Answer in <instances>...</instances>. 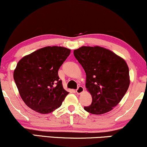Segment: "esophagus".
I'll return each instance as SVG.
<instances>
[{
    "label": "esophagus",
    "instance_id": "34e87169",
    "mask_svg": "<svg viewBox=\"0 0 147 147\" xmlns=\"http://www.w3.org/2000/svg\"><path fill=\"white\" fill-rule=\"evenodd\" d=\"M84 91V88L82 87V86H79L77 88V89H76V93L78 94H82V92H83Z\"/></svg>",
    "mask_w": 147,
    "mask_h": 147
}]
</instances>
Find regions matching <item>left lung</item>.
I'll use <instances>...</instances> for the list:
<instances>
[{"mask_svg": "<svg viewBox=\"0 0 147 147\" xmlns=\"http://www.w3.org/2000/svg\"><path fill=\"white\" fill-rule=\"evenodd\" d=\"M74 55L87 76L86 88L92 102L85 111L100 115L110 111L124 97L130 84L129 67L125 60L100 47H81Z\"/></svg>", "mask_w": 147, "mask_h": 147, "instance_id": "obj_1", "label": "left lung"}]
</instances>
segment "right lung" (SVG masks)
Instances as JSON below:
<instances>
[{
	"label": "right lung",
	"mask_w": 147,
	"mask_h": 147,
	"mask_svg": "<svg viewBox=\"0 0 147 147\" xmlns=\"http://www.w3.org/2000/svg\"><path fill=\"white\" fill-rule=\"evenodd\" d=\"M71 50L46 47L22 58L13 71L20 97L29 108L49 113L61 106L68 91L63 89L58 69Z\"/></svg>",
	"instance_id": "right-lung-1"
}]
</instances>
